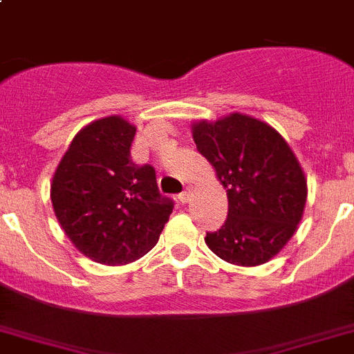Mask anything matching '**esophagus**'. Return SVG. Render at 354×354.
<instances>
[{"label":"esophagus","mask_w":354,"mask_h":354,"mask_svg":"<svg viewBox=\"0 0 354 354\" xmlns=\"http://www.w3.org/2000/svg\"><path fill=\"white\" fill-rule=\"evenodd\" d=\"M190 196H192V192H190V189H187V190H183L180 196H178V199H180V201L185 205V203L190 201Z\"/></svg>","instance_id":"1"}]
</instances>
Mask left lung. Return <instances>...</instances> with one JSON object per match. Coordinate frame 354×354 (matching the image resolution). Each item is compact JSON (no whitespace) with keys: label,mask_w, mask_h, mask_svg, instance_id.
<instances>
[{"label":"left lung","mask_w":354,"mask_h":354,"mask_svg":"<svg viewBox=\"0 0 354 354\" xmlns=\"http://www.w3.org/2000/svg\"><path fill=\"white\" fill-rule=\"evenodd\" d=\"M192 137L228 196L226 223L207 233V245L235 266L269 262L305 212L308 189L294 151L272 126L239 112L194 122Z\"/></svg>","instance_id":"left-lung-1"}]
</instances>
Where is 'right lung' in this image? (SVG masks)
Segmentation results:
<instances>
[{
  "label": "right lung",
  "mask_w": 354,
  "mask_h": 354,
  "mask_svg": "<svg viewBox=\"0 0 354 354\" xmlns=\"http://www.w3.org/2000/svg\"><path fill=\"white\" fill-rule=\"evenodd\" d=\"M131 122L97 119L75 135L51 181L58 223L76 250L103 266H126L158 242L173 201L151 165H135Z\"/></svg>",
  "instance_id": "right-lung-1"
}]
</instances>
